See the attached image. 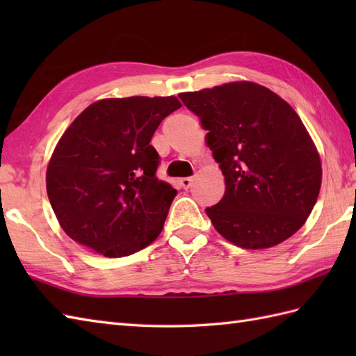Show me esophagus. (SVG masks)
<instances>
[{
	"instance_id": "1",
	"label": "esophagus",
	"mask_w": 356,
	"mask_h": 356,
	"mask_svg": "<svg viewBox=\"0 0 356 356\" xmlns=\"http://www.w3.org/2000/svg\"><path fill=\"white\" fill-rule=\"evenodd\" d=\"M179 184H180V186L184 188V190H188V188L193 185V179L191 177H184V179H180Z\"/></svg>"
}]
</instances>
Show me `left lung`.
I'll use <instances>...</instances> for the list:
<instances>
[{
  "label": "left lung",
  "instance_id": "8db88e82",
  "mask_svg": "<svg viewBox=\"0 0 356 356\" xmlns=\"http://www.w3.org/2000/svg\"><path fill=\"white\" fill-rule=\"evenodd\" d=\"M207 130L225 194L207 208L216 231L243 249L293 236L321 188V159L295 110L269 88L236 81L179 95Z\"/></svg>",
  "mask_w": 356,
  "mask_h": 356
}]
</instances>
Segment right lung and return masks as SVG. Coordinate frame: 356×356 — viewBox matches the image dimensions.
<instances>
[{
	"label": "right lung",
	"mask_w": 356,
	"mask_h": 356,
	"mask_svg": "<svg viewBox=\"0 0 356 356\" xmlns=\"http://www.w3.org/2000/svg\"><path fill=\"white\" fill-rule=\"evenodd\" d=\"M182 107L177 97H108L81 113L58 140L45 174L50 205L76 243L125 257L159 237L177 191L159 180L149 140Z\"/></svg>",
	"instance_id": "right-lung-1"
}]
</instances>
